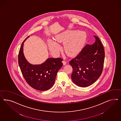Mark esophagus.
I'll list each match as a JSON object with an SVG mask.
<instances>
[{"label": "esophagus", "mask_w": 121, "mask_h": 121, "mask_svg": "<svg viewBox=\"0 0 121 121\" xmlns=\"http://www.w3.org/2000/svg\"><path fill=\"white\" fill-rule=\"evenodd\" d=\"M62 63H63V65H66V61H65V60H63L62 61Z\"/></svg>", "instance_id": "34e87169"}]
</instances>
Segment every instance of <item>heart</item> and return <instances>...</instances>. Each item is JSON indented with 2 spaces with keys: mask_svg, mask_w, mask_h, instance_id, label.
<instances>
[{
  "mask_svg": "<svg viewBox=\"0 0 121 121\" xmlns=\"http://www.w3.org/2000/svg\"><path fill=\"white\" fill-rule=\"evenodd\" d=\"M86 39V35L82 31H70L59 35L55 38L59 42H65L64 50L68 55L73 56L77 54L83 48ZM49 49L53 53H57L60 50V47L57 43L52 40L48 41Z\"/></svg>",
  "mask_w": 121,
  "mask_h": 121,
  "instance_id": "b5f03b06",
  "label": "heart"
}]
</instances>
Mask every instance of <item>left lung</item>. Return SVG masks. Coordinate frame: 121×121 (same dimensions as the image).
I'll return each instance as SVG.
<instances>
[{
    "mask_svg": "<svg viewBox=\"0 0 121 121\" xmlns=\"http://www.w3.org/2000/svg\"><path fill=\"white\" fill-rule=\"evenodd\" d=\"M91 45L86 44L69 63L73 68L71 79L81 87L92 84L100 76L104 66L105 52L99 37Z\"/></svg>",
    "mask_w": 121,
    "mask_h": 121,
    "instance_id": "1",
    "label": "left lung"
}]
</instances>
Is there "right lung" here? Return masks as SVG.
Returning a JSON list of instances; mask_svg holds the SVG:
<instances>
[{"instance_id":"1","label":"right lung","mask_w":121,"mask_h":121,"mask_svg":"<svg viewBox=\"0 0 121 121\" xmlns=\"http://www.w3.org/2000/svg\"><path fill=\"white\" fill-rule=\"evenodd\" d=\"M22 43L18 55V65L28 84L39 91L49 90L54 85L58 71L63 66L62 58H49L41 65H32L26 60L23 53Z\"/></svg>"}]
</instances>
